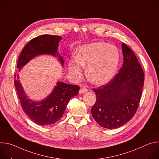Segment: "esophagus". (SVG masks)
<instances>
[{"label": "esophagus", "instance_id": "1", "mask_svg": "<svg viewBox=\"0 0 159 159\" xmlns=\"http://www.w3.org/2000/svg\"><path fill=\"white\" fill-rule=\"evenodd\" d=\"M87 91V89L85 88V87H81L80 90H79V94H82L85 92Z\"/></svg>", "mask_w": 159, "mask_h": 159}]
</instances>
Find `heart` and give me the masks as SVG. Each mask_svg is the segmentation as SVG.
I'll list each match as a JSON object with an SVG mask.
<instances>
[{
  "mask_svg": "<svg viewBox=\"0 0 159 159\" xmlns=\"http://www.w3.org/2000/svg\"><path fill=\"white\" fill-rule=\"evenodd\" d=\"M120 61V53L116 46L94 42L78 48L76 57L69 61V70L75 79H79L83 66H87V78L96 85H102L115 77Z\"/></svg>",
  "mask_w": 159,
  "mask_h": 159,
  "instance_id": "obj_1",
  "label": "heart"
}]
</instances>
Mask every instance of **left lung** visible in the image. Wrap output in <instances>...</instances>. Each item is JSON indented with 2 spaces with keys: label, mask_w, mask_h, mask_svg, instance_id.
<instances>
[{
  "label": "left lung",
  "mask_w": 159,
  "mask_h": 159,
  "mask_svg": "<svg viewBox=\"0 0 159 159\" xmlns=\"http://www.w3.org/2000/svg\"><path fill=\"white\" fill-rule=\"evenodd\" d=\"M123 64L107 84L93 89L96 101L91 108L93 117L102 127L118 128L128 122L139 107L144 84V73L137 57L121 44Z\"/></svg>",
  "instance_id": "1"
}]
</instances>
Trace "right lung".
<instances>
[{
	"mask_svg": "<svg viewBox=\"0 0 159 159\" xmlns=\"http://www.w3.org/2000/svg\"><path fill=\"white\" fill-rule=\"evenodd\" d=\"M61 38L59 36L43 34L32 39L22 50L17 68L19 72L28 61L41 55H51L58 58L61 65L64 61L58 53V47ZM19 75H14V85L21 106L28 117L41 126L55 123L62 116L70 99L78 94L80 87L58 81L51 94L41 101L28 98L19 81Z\"/></svg>",
	"mask_w": 159,
	"mask_h": 159,
	"instance_id": "add662e5",
	"label": "right lung"
}]
</instances>
